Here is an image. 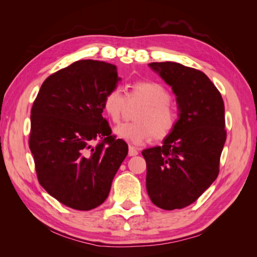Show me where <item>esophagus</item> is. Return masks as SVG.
I'll return each mask as SVG.
<instances>
[{
  "instance_id": "34e87169",
  "label": "esophagus",
  "mask_w": 257,
  "mask_h": 257,
  "mask_svg": "<svg viewBox=\"0 0 257 257\" xmlns=\"http://www.w3.org/2000/svg\"><path fill=\"white\" fill-rule=\"evenodd\" d=\"M128 155H129L130 157L137 156V155H138L137 148H136V147H134V146H129V152H128Z\"/></svg>"
}]
</instances>
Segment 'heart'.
I'll list each match as a JSON object with an SVG mask.
<instances>
[{
  "label": "heart",
  "mask_w": 257,
  "mask_h": 257,
  "mask_svg": "<svg viewBox=\"0 0 257 257\" xmlns=\"http://www.w3.org/2000/svg\"><path fill=\"white\" fill-rule=\"evenodd\" d=\"M128 98L145 103L136 114V122H123L113 129L119 139L141 145L151 137L163 140L172 134L178 122V113L171 103V95L165 86L149 80L135 81L129 87ZM125 96L119 87L109 90L103 97L102 108L113 122H117L125 107Z\"/></svg>",
  "instance_id": "1"
}]
</instances>
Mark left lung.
<instances>
[{
  "label": "left lung",
  "mask_w": 257,
  "mask_h": 257,
  "mask_svg": "<svg viewBox=\"0 0 257 257\" xmlns=\"http://www.w3.org/2000/svg\"><path fill=\"white\" fill-rule=\"evenodd\" d=\"M149 66L171 86L179 119L162 146L143 151L147 162V192L163 210L192 204L219 176L226 140L224 102L201 70L174 62Z\"/></svg>",
  "instance_id": "8db88e82"
}]
</instances>
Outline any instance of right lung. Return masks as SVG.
Masks as SVG:
<instances>
[{"label":"right lung","instance_id":"1","mask_svg":"<svg viewBox=\"0 0 257 257\" xmlns=\"http://www.w3.org/2000/svg\"><path fill=\"white\" fill-rule=\"evenodd\" d=\"M119 80L112 64L77 61L48 76L33 103L29 145L38 182L72 209L102 204L128 155L102 117L103 97Z\"/></svg>","mask_w":257,"mask_h":257}]
</instances>
